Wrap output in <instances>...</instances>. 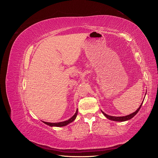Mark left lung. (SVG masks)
Instances as JSON below:
<instances>
[{
	"mask_svg": "<svg viewBox=\"0 0 158 158\" xmlns=\"http://www.w3.org/2000/svg\"><path fill=\"white\" fill-rule=\"evenodd\" d=\"M143 103V102L142 103V104L140 106V107H138V109L136 110V111L135 112H134L130 114H128V115H127V116H124V117H114V116H110V115H108V114H106L105 113H103L102 111V112L103 113V114H104L105 116L106 117V118H109V120H111V121H119V122H123V121H128L129 120V119H131L133 117H135L136 113L139 111L140 109L141 108V106L142 105Z\"/></svg>",
	"mask_w": 158,
	"mask_h": 158,
	"instance_id": "left-lung-1",
	"label": "left lung"
}]
</instances>
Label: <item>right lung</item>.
I'll return each mask as SVG.
<instances>
[{
	"instance_id": "1",
	"label": "right lung",
	"mask_w": 158,
	"mask_h": 158,
	"mask_svg": "<svg viewBox=\"0 0 158 158\" xmlns=\"http://www.w3.org/2000/svg\"><path fill=\"white\" fill-rule=\"evenodd\" d=\"M77 114H78V109L76 110V111L75 113V114H74V115L72 117L70 118H69V120L67 121H63V122H60V123H47V122H44L45 124H46V125H49L50 127H64V126H66L68 124L72 123L73 121H74L75 120V118L76 117V116H77Z\"/></svg>"
}]
</instances>
